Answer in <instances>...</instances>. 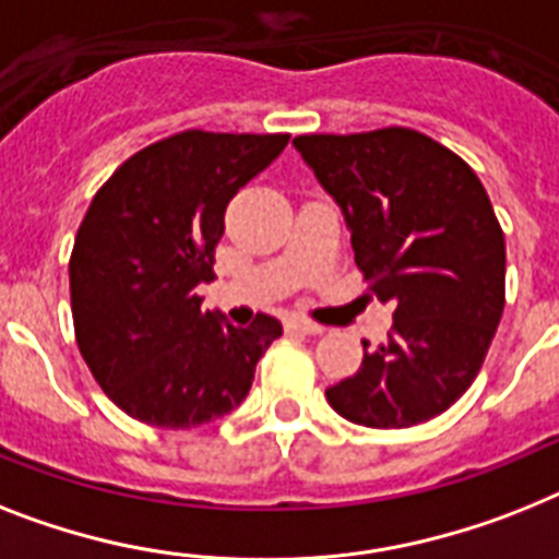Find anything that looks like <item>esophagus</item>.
Segmentation results:
<instances>
[{
    "label": "esophagus",
    "instance_id": "esophagus-1",
    "mask_svg": "<svg viewBox=\"0 0 559 559\" xmlns=\"http://www.w3.org/2000/svg\"><path fill=\"white\" fill-rule=\"evenodd\" d=\"M285 329L288 331H299V334H308V336H320L322 331V325H317V322H311V320H302V317H290L288 322H285Z\"/></svg>",
    "mask_w": 559,
    "mask_h": 559
}]
</instances>
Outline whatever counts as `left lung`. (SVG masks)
<instances>
[{
	"label": "left lung",
	"mask_w": 559,
	"mask_h": 559,
	"mask_svg": "<svg viewBox=\"0 0 559 559\" xmlns=\"http://www.w3.org/2000/svg\"><path fill=\"white\" fill-rule=\"evenodd\" d=\"M294 145L343 207L373 297L394 306L389 340L325 391L331 408L368 428L449 412L483 368L506 306V239L486 188L454 151L400 124L302 133Z\"/></svg>",
	"instance_id": "1"
}]
</instances>
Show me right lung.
I'll return each instance as SVG.
<instances>
[{
	"instance_id": "obj_1",
	"label": "right lung",
	"mask_w": 559,
	"mask_h": 559,
	"mask_svg": "<svg viewBox=\"0 0 559 559\" xmlns=\"http://www.w3.org/2000/svg\"><path fill=\"white\" fill-rule=\"evenodd\" d=\"M288 133L182 131L124 159L76 230L68 274L76 345L128 417L197 428L237 408L280 320L248 329L202 311L225 207L269 168Z\"/></svg>"
}]
</instances>
